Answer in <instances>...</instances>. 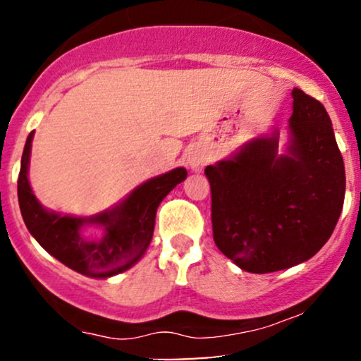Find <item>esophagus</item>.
I'll return each instance as SVG.
<instances>
[{
	"label": "esophagus",
	"instance_id": "1",
	"mask_svg": "<svg viewBox=\"0 0 361 361\" xmlns=\"http://www.w3.org/2000/svg\"><path fill=\"white\" fill-rule=\"evenodd\" d=\"M188 166L193 169V171H202V169H204V166L207 164V156H205V152H202V151H192L188 154Z\"/></svg>",
	"mask_w": 361,
	"mask_h": 361
}]
</instances>
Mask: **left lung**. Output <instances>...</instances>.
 I'll use <instances>...</instances> for the list:
<instances>
[{
  "label": "left lung",
  "mask_w": 361,
  "mask_h": 361,
  "mask_svg": "<svg viewBox=\"0 0 361 361\" xmlns=\"http://www.w3.org/2000/svg\"><path fill=\"white\" fill-rule=\"evenodd\" d=\"M290 147L256 139L234 159L207 166L217 247L239 268L271 273L312 258L333 234L345 202V163L324 106L292 91Z\"/></svg>",
  "instance_id": "obj_1"
}]
</instances>
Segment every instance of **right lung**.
Masks as SVG:
<instances>
[{
  "label": "right lung",
  "instance_id": "1",
  "mask_svg": "<svg viewBox=\"0 0 361 361\" xmlns=\"http://www.w3.org/2000/svg\"><path fill=\"white\" fill-rule=\"evenodd\" d=\"M30 132L25 142L18 175V204L25 226L45 251L81 275L106 279L137 263L147 250L154 233L157 205L178 183L186 178L185 168L161 175L140 185L130 197L110 212L97 217L76 219L47 212L37 202L28 185L27 168L30 157ZM85 223L106 227L102 240H90L80 234Z\"/></svg>",
  "mask_w": 361,
  "mask_h": 361
}]
</instances>
